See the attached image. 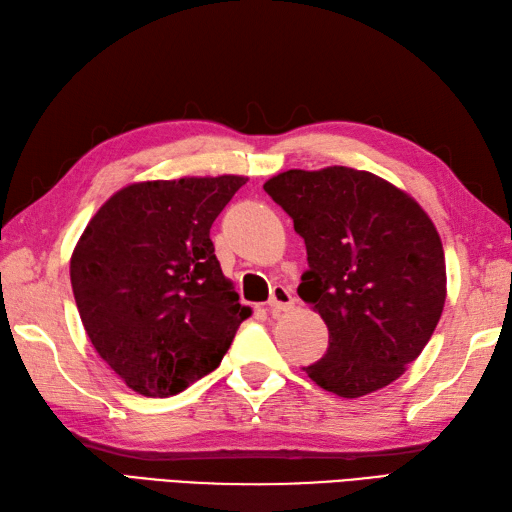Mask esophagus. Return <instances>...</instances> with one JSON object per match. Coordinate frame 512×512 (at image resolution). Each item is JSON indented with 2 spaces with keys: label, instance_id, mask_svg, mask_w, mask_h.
<instances>
[{
  "label": "esophagus",
  "instance_id": "34e87169",
  "mask_svg": "<svg viewBox=\"0 0 512 512\" xmlns=\"http://www.w3.org/2000/svg\"><path fill=\"white\" fill-rule=\"evenodd\" d=\"M295 304V297L291 289L286 286H273L271 297H269V310L271 313H282V310H289Z\"/></svg>",
  "mask_w": 512,
  "mask_h": 512
}]
</instances>
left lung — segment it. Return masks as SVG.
Segmentation results:
<instances>
[{
	"instance_id": "8db88e82",
	"label": "left lung",
	"mask_w": 512,
	"mask_h": 512,
	"mask_svg": "<svg viewBox=\"0 0 512 512\" xmlns=\"http://www.w3.org/2000/svg\"><path fill=\"white\" fill-rule=\"evenodd\" d=\"M265 191L302 236L299 297L326 321L328 352L304 367L339 397L391 384L423 352L445 304V254L413 197L369 171L289 169Z\"/></svg>"
}]
</instances>
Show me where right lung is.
I'll return each instance as SVG.
<instances>
[{"label":"right lung","instance_id":"obj_1","mask_svg":"<svg viewBox=\"0 0 512 512\" xmlns=\"http://www.w3.org/2000/svg\"><path fill=\"white\" fill-rule=\"evenodd\" d=\"M245 182H134L82 232L69 269L78 313L97 354L132 391H184L219 367L252 315L210 241L213 221Z\"/></svg>","mask_w":512,"mask_h":512}]
</instances>
